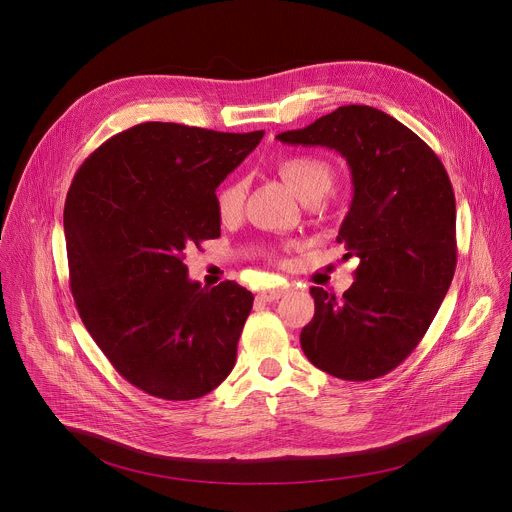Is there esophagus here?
<instances>
[{
	"label": "esophagus",
	"instance_id": "obj_1",
	"mask_svg": "<svg viewBox=\"0 0 512 512\" xmlns=\"http://www.w3.org/2000/svg\"><path fill=\"white\" fill-rule=\"evenodd\" d=\"M287 291V287L283 285V287H273V289H261L259 291V298L263 300V302H277L283 294Z\"/></svg>",
	"mask_w": 512,
	"mask_h": 512
}]
</instances>
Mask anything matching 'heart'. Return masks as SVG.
I'll return each mask as SVG.
<instances>
[{
  "label": "heart",
  "instance_id": "b5f03b06",
  "mask_svg": "<svg viewBox=\"0 0 512 512\" xmlns=\"http://www.w3.org/2000/svg\"><path fill=\"white\" fill-rule=\"evenodd\" d=\"M279 176L294 190L304 202H314L322 198L334 184V168L310 154H296L279 158L275 164ZM247 194V184L243 178H229L214 192V206L223 221H233L243 210Z\"/></svg>",
  "mask_w": 512,
  "mask_h": 512
}]
</instances>
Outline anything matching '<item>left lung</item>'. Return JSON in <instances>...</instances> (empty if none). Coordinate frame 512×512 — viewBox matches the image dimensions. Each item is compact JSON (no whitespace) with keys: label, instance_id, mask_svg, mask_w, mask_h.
Returning <instances> with one entry per match:
<instances>
[{"label":"left lung","instance_id":"1","mask_svg":"<svg viewBox=\"0 0 512 512\" xmlns=\"http://www.w3.org/2000/svg\"><path fill=\"white\" fill-rule=\"evenodd\" d=\"M277 139L336 150L354 186L336 241L344 259H360L356 279L342 296L310 289L316 312L302 350L332 377L379 379L415 350L450 289L458 261L450 176L419 135L369 105L338 107Z\"/></svg>","mask_w":512,"mask_h":512}]
</instances>
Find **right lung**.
<instances>
[{"instance_id": "1", "label": "right lung", "mask_w": 512, "mask_h": 512, "mask_svg": "<svg viewBox=\"0 0 512 512\" xmlns=\"http://www.w3.org/2000/svg\"><path fill=\"white\" fill-rule=\"evenodd\" d=\"M265 131L148 121L83 162L64 202L68 283L79 316L133 387L204 397L235 367L253 294L188 279L184 251L221 237L214 192Z\"/></svg>"}]
</instances>
